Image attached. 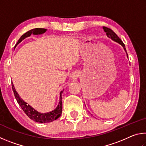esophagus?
<instances>
[{
	"mask_svg": "<svg viewBox=\"0 0 146 146\" xmlns=\"http://www.w3.org/2000/svg\"><path fill=\"white\" fill-rule=\"evenodd\" d=\"M78 76V74L77 72H76V71H73V72H71L70 75V77L71 79H75Z\"/></svg>",
	"mask_w": 146,
	"mask_h": 146,
	"instance_id": "obj_1",
	"label": "esophagus"
}]
</instances>
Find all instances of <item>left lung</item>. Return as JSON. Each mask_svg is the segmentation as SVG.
I'll return each mask as SVG.
<instances>
[{"instance_id":"1","label":"left lung","mask_w":146,"mask_h":146,"mask_svg":"<svg viewBox=\"0 0 146 146\" xmlns=\"http://www.w3.org/2000/svg\"><path fill=\"white\" fill-rule=\"evenodd\" d=\"M103 29L106 33V35H107L108 37L111 38L113 40H114L115 42H116L120 44V45L123 47V48L124 49L125 52H126V49H125V48L124 44L123 43V42L121 40V39L118 37V36H117V35L116 34L115 32L112 30V29H111L108 28H107V27H105V26H103ZM126 54H127V56L128 57L127 52H126Z\"/></svg>"}]
</instances>
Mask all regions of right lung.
I'll return each instance as SVG.
<instances>
[{"mask_svg": "<svg viewBox=\"0 0 146 146\" xmlns=\"http://www.w3.org/2000/svg\"><path fill=\"white\" fill-rule=\"evenodd\" d=\"M46 29L44 28H35L31 29V30L26 32V33H24L23 35L21 36V37L19 38V40L17 42V44L15 46V48L18 45V44L22 42V40H24V38L26 37H28L31 35V34L33 35H41L45 33L46 31ZM12 84V90L14 93V95L15 97L16 100L17 102L21 106V108L23 109L24 112L26 113L27 116L30 118V119L33 120L35 122H40V123H48L53 122V121L57 119L58 117H60V116L62 113V94L63 93L62 90L60 91V100H59V103L55 110L51 111L50 112L45 113H41L38 112L37 111H36L35 109H33L31 106L28 104L26 102L22 99V98L19 97V94L15 89L14 85Z\"/></svg>", "mask_w": 146, "mask_h": 146, "instance_id": "right-lung-1", "label": "right lung"}]
</instances>
